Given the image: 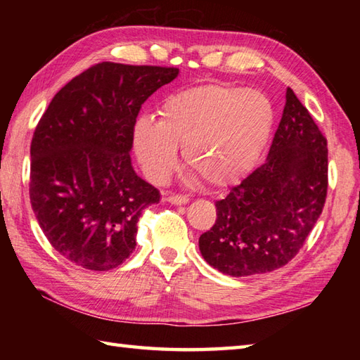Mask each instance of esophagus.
Returning a JSON list of instances; mask_svg holds the SVG:
<instances>
[{
	"label": "esophagus",
	"mask_w": 360,
	"mask_h": 360,
	"mask_svg": "<svg viewBox=\"0 0 360 360\" xmlns=\"http://www.w3.org/2000/svg\"><path fill=\"white\" fill-rule=\"evenodd\" d=\"M165 201H168L173 205H184L188 202V198L184 195H167Z\"/></svg>",
	"instance_id": "34e87169"
}]
</instances>
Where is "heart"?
Masks as SVG:
<instances>
[{
    "label": "heart",
    "mask_w": 360,
    "mask_h": 360,
    "mask_svg": "<svg viewBox=\"0 0 360 360\" xmlns=\"http://www.w3.org/2000/svg\"><path fill=\"white\" fill-rule=\"evenodd\" d=\"M272 127V103L259 91L195 86L167 97L159 122H136L134 150L143 173L156 184L170 178L182 147L187 167L209 184L223 187L255 167Z\"/></svg>",
    "instance_id": "1"
}]
</instances>
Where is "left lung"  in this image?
I'll list each match as a JSON object with an SVG mask.
<instances>
[{
	"mask_svg": "<svg viewBox=\"0 0 360 360\" xmlns=\"http://www.w3.org/2000/svg\"><path fill=\"white\" fill-rule=\"evenodd\" d=\"M326 188V139L288 88L266 162L215 202V224L200 236L202 258L231 277L288 264L317 223Z\"/></svg>",
	"mask_w": 360,
	"mask_h": 360,
	"instance_id": "8db88e82",
	"label": "left lung"
}]
</instances>
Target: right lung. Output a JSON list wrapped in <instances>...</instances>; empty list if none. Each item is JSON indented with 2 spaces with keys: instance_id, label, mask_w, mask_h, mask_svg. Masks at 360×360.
Here are the masks:
<instances>
[{
  "instance_id": "obj_1",
  "label": "right lung",
  "mask_w": 360,
  "mask_h": 360,
  "mask_svg": "<svg viewBox=\"0 0 360 360\" xmlns=\"http://www.w3.org/2000/svg\"><path fill=\"white\" fill-rule=\"evenodd\" d=\"M179 70L98 63L53 96L30 143V204L60 255L110 271L136 248L137 221L159 190L136 174L133 148L142 103Z\"/></svg>"
}]
</instances>
